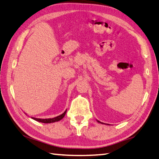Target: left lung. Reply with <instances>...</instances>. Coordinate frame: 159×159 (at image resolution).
Segmentation results:
<instances>
[{"label":"left lung","instance_id":"obj_1","mask_svg":"<svg viewBox=\"0 0 159 159\" xmlns=\"http://www.w3.org/2000/svg\"><path fill=\"white\" fill-rule=\"evenodd\" d=\"M98 121V122H99V123H101V122H100V121ZM102 124H103V123H102Z\"/></svg>","mask_w":159,"mask_h":159}]
</instances>
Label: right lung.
<instances>
[{
    "instance_id": "add662e5",
    "label": "right lung",
    "mask_w": 159,
    "mask_h": 159,
    "mask_svg": "<svg viewBox=\"0 0 159 159\" xmlns=\"http://www.w3.org/2000/svg\"><path fill=\"white\" fill-rule=\"evenodd\" d=\"M66 112V111L64 112L63 114H61L59 116H56V117H54L52 119H38V118H32L34 119V120L39 121V122H42V123H45V124H50V123H53V122H56V121H58L61 120V119H62L64 116H65V114Z\"/></svg>"
}]
</instances>
